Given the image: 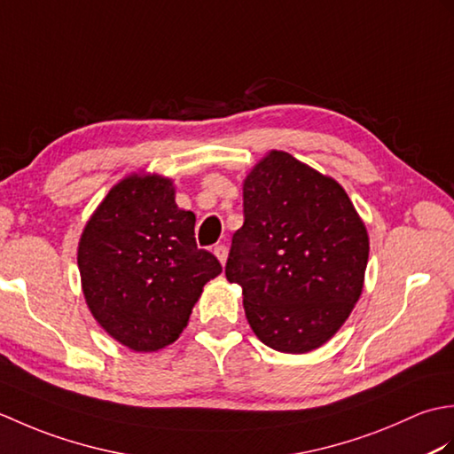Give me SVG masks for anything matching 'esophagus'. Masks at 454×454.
I'll return each mask as SVG.
<instances>
[{
	"label": "esophagus",
	"instance_id": "esophagus-1",
	"mask_svg": "<svg viewBox=\"0 0 454 454\" xmlns=\"http://www.w3.org/2000/svg\"><path fill=\"white\" fill-rule=\"evenodd\" d=\"M215 255L218 257V262L224 265L226 263V257H228V247L224 244H216L215 246Z\"/></svg>",
	"mask_w": 454,
	"mask_h": 454
}]
</instances>
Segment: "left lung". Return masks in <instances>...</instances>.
<instances>
[{"instance_id": "left-lung-1", "label": "left lung", "mask_w": 454, "mask_h": 454, "mask_svg": "<svg viewBox=\"0 0 454 454\" xmlns=\"http://www.w3.org/2000/svg\"><path fill=\"white\" fill-rule=\"evenodd\" d=\"M366 259V228L340 183L286 152L249 173L226 278L244 288L247 322L267 347L306 353L330 340L359 301Z\"/></svg>"}]
</instances>
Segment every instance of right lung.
Here are the masks:
<instances>
[{
    "mask_svg": "<svg viewBox=\"0 0 454 454\" xmlns=\"http://www.w3.org/2000/svg\"><path fill=\"white\" fill-rule=\"evenodd\" d=\"M78 267L91 314L134 351H158L187 325L222 265L195 242V215L181 210L169 179L130 176L83 230Z\"/></svg>",
    "mask_w": 454,
    "mask_h": 454,
    "instance_id": "right-lung-1",
    "label": "right lung"
}]
</instances>
